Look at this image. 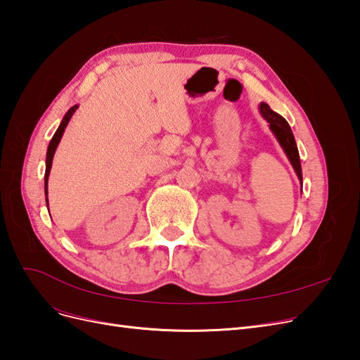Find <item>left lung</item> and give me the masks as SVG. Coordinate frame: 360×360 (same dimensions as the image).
<instances>
[{"label": "left lung", "mask_w": 360, "mask_h": 360, "mask_svg": "<svg viewBox=\"0 0 360 360\" xmlns=\"http://www.w3.org/2000/svg\"><path fill=\"white\" fill-rule=\"evenodd\" d=\"M259 112L261 115L264 117V120H267V123L270 126V130L274 132V135L276 136L278 143L281 144L282 150L285 151V155L288 158V160L291 162V165L296 171L297 177L302 183V167H300V158H299V150L296 146V139H294V135L291 132V127L287 123V120L276 114L275 111L270 110V106L267 103H261L259 105Z\"/></svg>", "instance_id": "left-lung-1"}]
</instances>
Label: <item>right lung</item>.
Segmentation results:
<instances>
[{
  "mask_svg": "<svg viewBox=\"0 0 360 360\" xmlns=\"http://www.w3.org/2000/svg\"><path fill=\"white\" fill-rule=\"evenodd\" d=\"M76 110H78V105L72 106L70 110L66 112V115H64V118H63L61 124H60L58 129H57V132L53 134V136H52V139H51V143H49V146H48V153H46V172H45V195H48V179H49V172H51V167H52L53 153H56V150H57V147H58L60 139H61V136H63V134H64V129H66V126L69 124L70 118H72V115L75 114ZM46 201H48V200H46Z\"/></svg>",
  "mask_w": 360,
  "mask_h": 360,
  "instance_id": "1",
  "label": "right lung"
}]
</instances>
